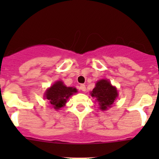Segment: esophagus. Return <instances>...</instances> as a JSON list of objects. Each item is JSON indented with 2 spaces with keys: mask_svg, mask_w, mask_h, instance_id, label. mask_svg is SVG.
<instances>
[{
  "mask_svg": "<svg viewBox=\"0 0 159 159\" xmlns=\"http://www.w3.org/2000/svg\"><path fill=\"white\" fill-rule=\"evenodd\" d=\"M80 89H81V91H85V90H86L85 85H84V84H81V85H80Z\"/></svg>",
  "mask_w": 159,
  "mask_h": 159,
  "instance_id": "1",
  "label": "esophagus"
}]
</instances>
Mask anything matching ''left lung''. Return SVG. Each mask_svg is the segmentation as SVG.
Returning <instances> with one entry per match:
<instances>
[{"mask_svg": "<svg viewBox=\"0 0 159 159\" xmlns=\"http://www.w3.org/2000/svg\"><path fill=\"white\" fill-rule=\"evenodd\" d=\"M91 95L98 102L100 109L105 111L111 107L118 94L116 88L112 86L108 80L102 79L96 83Z\"/></svg>", "mask_w": 159, "mask_h": 159, "instance_id": "left-lung-1", "label": "left lung"}]
</instances>
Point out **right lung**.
<instances>
[{
  "mask_svg": "<svg viewBox=\"0 0 159 159\" xmlns=\"http://www.w3.org/2000/svg\"><path fill=\"white\" fill-rule=\"evenodd\" d=\"M78 92L73 87H67L61 81H57L47 89L44 97L55 110L60 109L66 104L67 100L72 94Z\"/></svg>",
  "mask_w": 159,
  "mask_h": 159,
  "instance_id": "obj_1",
  "label": "right lung"
}]
</instances>
